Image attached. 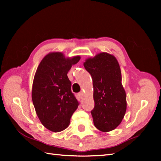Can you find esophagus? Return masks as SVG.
Returning <instances> with one entry per match:
<instances>
[{"label": "esophagus", "instance_id": "obj_1", "mask_svg": "<svg viewBox=\"0 0 161 161\" xmlns=\"http://www.w3.org/2000/svg\"><path fill=\"white\" fill-rule=\"evenodd\" d=\"M83 92H80L79 94H78V95H79V98L80 99H82V98H83Z\"/></svg>", "mask_w": 161, "mask_h": 161}]
</instances>
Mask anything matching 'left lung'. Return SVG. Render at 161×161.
Returning <instances> with one entry per match:
<instances>
[{
    "label": "left lung",
    "mask_w": 161,
    "mask_h": 161,
    "mask_svg": "<svg viewBox=\"0 0 161 161\" xmlns=\"http://www.w3.org/2000/svg\"><path fill=\"white\" fill-rule=\"evenodd\" d=\"M84 66L92 79L95 107L91 113L94 125L108 132L120 124L127 108L119 63L113 55L102 52L86 59Z\"/></svg>",
    "instance_id": "obj_1"
}]
</instances>
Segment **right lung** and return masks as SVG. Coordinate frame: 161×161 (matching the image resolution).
<instances>
[{
  "label": "right lung",
  "instance_id": "add662e5",
  "mask_svg": "<svg viewBox=\"0 0 161 161\" xmlns=\"http://www.w3.org/2000/svg\"><path fill=\"white\" fill-rule=\"evenodd\" d=\"M80 59L79 56L66 58L61 52H52L37 69L32 86L33 103L41 123L52 131L65 130L79 106L67 74Z\"/></svg>",
  "mask_w": 161,
  "mask_h": 161
}]
</instances>
